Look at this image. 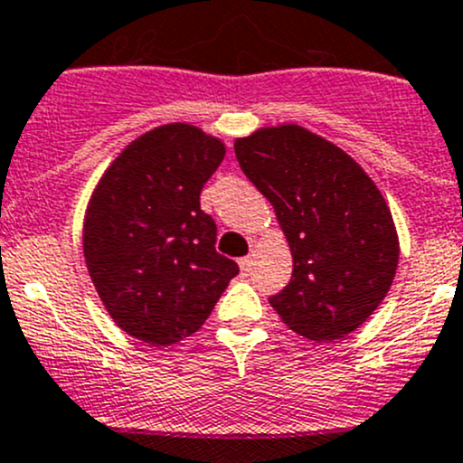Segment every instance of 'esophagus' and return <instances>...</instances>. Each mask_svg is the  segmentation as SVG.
Here are the masks:
<instances>
[{
    "label": "esophagus",
    "mask_w": 463,
    "mask_h": 463,
    "mask_svg": "<svg viewBox=\"0 0 463 463\" xmlns=\"http://www.w3.org/2000/svg\"><path fill=\"white\" fill-rule=\"evenodd\" d=\"M239 266H241V270H243V272H250V268H252V257L239 259Z\"/></svg>",
    "instance_id": "esophagus-1"
}]
</instances>
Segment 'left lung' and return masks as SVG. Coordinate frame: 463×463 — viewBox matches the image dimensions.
I'll use <instances>...</instances> for the list:
<instances>
[{"mask_svg": "<svg viewBox=\"0 0 463 463\" xmlns=\"http://www.w3.org/2000/svg\"><path fill=\"white\" fill-rule=\"evenodd\" d=\"M234 149L293 254L290 281L268 298L272 309L311 341L354 332L398 268V234L382 193L354 158L305 127L259 129Z\"/></svg>", "mask_w": 463, "mask_h": 463, "instance_id": "1", "label": "left lung"}]
</instances>
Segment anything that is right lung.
Returning a JSON list of instances; mask_svg holds the SVG:
<instances>
[{
  "label": "right lung",
  "instance_id": "obj_1",
  "mask_svg": "<svg viewBox=\"0 0 463 463\" xmlns=\"http://www.w3.org/2000/svg\"><path fill=\"white\" fill-rule=\"evenodd\" d=\"M222 158L224 145L197 127H156L122 149L88 202V272L118 327L138 341L195 334L239 275L215 252L218 227L200 206Z\"/></svg>",
  "mask_w": 463,
  "mask_h": 463
}]
</instances>
